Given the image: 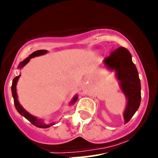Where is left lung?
Returning <instances> with one entry per match:
<instances>
[{"instance_id": "obj_1", "label": "left lung", "mask_w": 158, "mask_h": 158, "mask_svg": "<svg viewBox=\"0 0 158 158\" xmlns=\"http://www.w3.org/2000/svg\"><path fill=\"white\" fill-rule=\"evenodd\" d=\"M106 67L116 72V76L120 81V86L124 93L127 103L123 113L125 123L130 121L138 110L141 100L140 81L136 65L132 62L130 52L120 47L113 52L103 60Z\"/></svg>"}]
</instances>
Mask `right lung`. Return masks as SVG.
<instances>
[{
	"label": "right lung",
	"mask_w": 158,
	"mask_h": 158,
	"mask_svg": "<svg viewBox=\"0 0 158 158\" xmlns=\"http://www.w3.org/2000/svg\"><path fill=\"white\" fill-rule=\"evenodd\" d=\"M47 52H48V51H47V50H38V51L34 52L32 53V54H31L30 56L27 58V59H24V61H22V62L19 64V65H18V68L21 69L22 67H24V65H25L26 64H27V62L30 61V59H31V58H35V57H36V56H42V55L46 54ZM20 76H21V75H19V76H16V77L14 78L13 82H12V85H11V92H12V96H13V98H14V102H15V108H16V110H18V113H19L21 116H23L24 117H25L26 119L28 120V121H30L31 123L34 125V126L37 127L48 128V127H50L51 126H52V125H54L55 123H49V124H45V123H44L43 122H42V120H38V119H37L35 116L31 115L28 112L26 111V110H24L22 106H21V105L19 103V102H18V95H17V92H16L17 82H18ZM77 99H78V96H74V98H73V99H72L71 102H70V104H71V105L72 104H74L75 102L77 101Z\"/></svg>",
	"instance_id": "add662e5"
}]
</instances>
